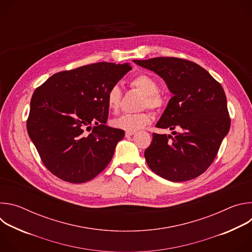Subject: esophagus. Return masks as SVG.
I'll return each instance as SVG.
<instances>
[{"label": "esophagus", "mask_w": 252, "mask_h": 252, "mask_svg": "<svg viewBox=\"0 0 252 252\" xmlns=\"http://www.w3.org/2000/svg\"><path fill=\"white\" fill-rule=\"evenodd\" d=\"M135 132L134 131H126V137H128V136H131V135H133Z\"/></svg>", "instance_id": "1"}]
</instances>
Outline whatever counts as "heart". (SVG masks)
I'll return each mask as SVG.
<instances>
[{"label":"heart","mask_w":252,"mask_h":252,"mask_svg":"<svg viewBox=\"0 0 252 252\" xmlns=\"http://www.w3.org/2000/svg\"><path fill=\"white\" fill-rule=\"evenodd\" d=\"M131 86L145 94L142 105L153 110H158L163 105V97L158 93V82L149 75L141 74L131 81ZM122 100V90L119 85L113 86L105 95V102L109 110L118 112ZM152 122V116L148 113L125 114L112 121V126L126 131H136L147 126Z\"/></svg>","instance_id":"heart-1"}]
</instances>
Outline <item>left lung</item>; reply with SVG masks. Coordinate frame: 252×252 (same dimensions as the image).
<instances>
[{"instance_id": "8db88e82", "label": "left lung", "mask_w": 252, "mask_h": 252, "mask_svg": "<svg viewBox=\"0 0 252 252\" xmlns=\"http://www.w3.org/2000/svg\"><path fill=\"white\" fill-rule=\"evenodd\" d=\"M159 76L173 94L156 126L177 129L172 135L153 133L145 152L150 168L167 181L181 183L204 172L229 131L224 91L206 69L178 58L132 61Z\"/></svg>"}]
</instances>
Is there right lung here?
Listing matches in <instances>:
<instances>
[{
    "mask_svg": "<svg viewBox=\"0 0 252 252\" xmlns=\"http://www.w3.org/2000/svg\"><path fill=\"white\" fill-rule=\"evenodd\" d=\"M130 69L128 63H92L60 71L34 91L27 129L53 174L82 184L110 163L125 131L105 125V95Z\"/></svg>",
    "mask_w": 252,
    "mask_h": 252,
    "instance_id": "1",
    "label": "right lung"
}]
</instances>
